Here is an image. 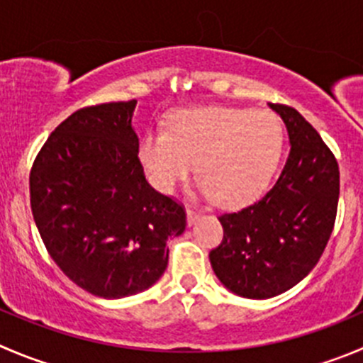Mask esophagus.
I'll list each match as a JSON object with an SVG mask.
<instances>
[{
  "label": "esophagus",
  "instance_id": "1",
  "mask_svg": "<svg viewBox=\"0 0 363 363\" xmlns=\"http://www.w3.org/2000/svg\"><path fill=\"white\" fill-rule=\"evenodd\" d=\"M186 216H188V225L191 227V225L196 223V220L200 218V213L199 211L191 209V207H188V211H186Z\"/></svg>",
  "mask_w": 363,
  "mask_h": 363
}]
</instances>
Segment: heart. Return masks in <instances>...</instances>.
I'll return each mask as SVG.
<instances>
[{
    "label": "heart",
    "instance_id": "obj_1",
    "mask_svg": "<svg viewBox=\"0 0 363 363\" xmlns=\"http://www.w3.org/2000/svg\"><path fill=\"white\" fill-rule=\"evenodd\" d=\"M284 152V129L271 111L234 106L175 110L167 129L140 138L136 156L157 191L170 195L193 168L196 193L221 206H246L271 184Z\"/></svg>",
    "mask_w": 363,
    "mask_h": 363
}]
</instances>
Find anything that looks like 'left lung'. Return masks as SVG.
Returning a JSON list of instances; mask_svg holds the SVG:
<instances>
[{
	"label": "left lung",
	"mask_w": 363,
	"mask_h": 363,
	"mask_svg": "<svg viewBox=\"0 0 363 363\" xmlns=\"http://www.w3.org/2000/svg\"><path fill=\"white\" fill-rule=\"evenodd\" d=\"M269 108L289 135L286 167L262 199L218 218L223 241L209 253L218 280L252 300L279 296L314 269L339 203V164L332 150L294 108Z\"/></svg>",
	"instance_id": "obj_1"
}]
</instances>
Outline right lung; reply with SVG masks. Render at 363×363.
I'll return each instance as SVG.
<instances>
[{"label": "right lung", "mask_w": 363, "mask_h": 363, "mask_svg": "<svg viewBox=\"0 0 363 363\" xmlns=\"http://www.w3.org/2000/svg\"><path fill=\"white\" fill-rule=\"evenodd\" d=\"M136 101L77 110L38 152L30 174L35 225L56 266L81 289L117 300L161 279L167 241L184 207L147 182L133 129Z\"/></svg>", "instance_id": "add662e5"}]
</instances>
